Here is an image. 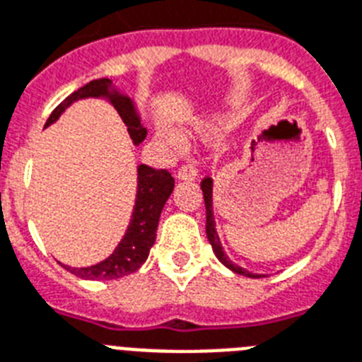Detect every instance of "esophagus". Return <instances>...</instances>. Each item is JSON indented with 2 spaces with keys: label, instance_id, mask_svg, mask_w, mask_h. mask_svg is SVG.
Here are the masks:
<instances>
[{
  "label": "esophagus",
  "instance_id": "esophagus-1",
  "mask_svg": "<svg viewBox=\"0 0 362 362\" xmlns=\"http://www.w3.org/2000/svg\"><path fill=\"white\" fill-rule=\"evenodd\" d=\"M197 175V170H196V165H192V163H188V165H183L181 168L177 170V174H175V177L179 179V181H194Z\"/></svg>",
  "mask_w": 362,
  "mask_h": 362
}]
</instances>
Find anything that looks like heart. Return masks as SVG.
<instances>
[{
  "mask_svg": "<svg viewBox=\"0 0 362 362\" xmlns=\"http://www.w3.org/2000/svg\"><path fill=\"white\" fill-rule=\"evenodd\" d=\"M170 141H174V137H170Z\"/></svg>",
  "mask_w": 362,
  "mask_h": 362,
  "instance_id": "heart-1",
  "label": "heart"
}]
</instances>
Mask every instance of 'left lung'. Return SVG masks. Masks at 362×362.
<instances>
[{"label": "left lung", "instance_id": "obj_1", "mask_svg": "<svg viewBox=\"0 0 362 362\" xmlns=\"http://www.w3.org/2000/svg\"><path fill=\"white\" fill-rule=\"evenodd\" d=\"M202 190H203V199H205V209H206V238L212 245V251H214L216 258H218L225 267H228L230 271H234L236 274H243V276L249 278H260L264 274H256L251 273V271L243 269L240 265L233 264V260L225 255L223 247H221V242H219L218 230H216V221H214V209H212V179L205 177L202 181Z\"/></svg>", "mask_w": 362, "mask_h": 362}]
</instances>
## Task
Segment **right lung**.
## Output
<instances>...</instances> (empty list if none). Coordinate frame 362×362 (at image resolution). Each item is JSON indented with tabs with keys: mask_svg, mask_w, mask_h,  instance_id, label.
I'll use <instances>...</instances> for the list:
<instances>
[{
	"mask_svg": "<svg viewBox=\"0 0 362 362\" xmlns=\"http://www.w3.org/2000/svg\"><path fill=\"white\" fill-rule=\"evenodd\" d=\"M82 98H106L126 124L134 144H141L146 139L148 132L141 124V117H139L134 100L124 93H120L110 78L91 80L78 91L71 93L49 115L45 128L57 122L73 102L82 100ZM172 190H174V177L170 175L168 170H156L148 165H139L134 212H132L126 234L115 247V251L111 252L106 260L89 265V267H69V265L60 264L62 267L84 280H115V278L135 273L150 255L151 245L156 242L160 212Z\"/></svg>",
	"mask_w": 362,
	"mask_h": 362,
	"instance_id": "obj_1",
	"label": "right lung"
}]
</instances>
